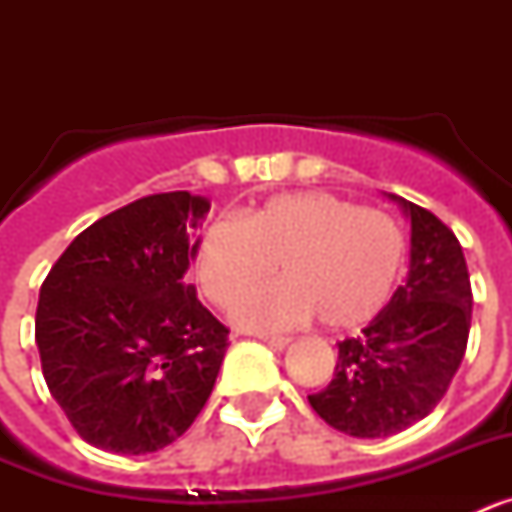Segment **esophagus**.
Wrapping results in <instances>:
<instances>
[{
  "label": "esophagus",
  "instance_id": "esophagus-1",
  "mask_svg": "<svg viewBox=\"0 0 512 512\" xmlns=\"http://www.w3.org/2000/svg\"><path fill=\"white\" fill-rule=\"evenodd\" d=\"M259 338L264 343H269V346H274V348H287L289 343H292V338H289V336H271V333H261Z\"/></svg>",
  "mask_w": 512,
  "mask_h": 512
}]
</instances>
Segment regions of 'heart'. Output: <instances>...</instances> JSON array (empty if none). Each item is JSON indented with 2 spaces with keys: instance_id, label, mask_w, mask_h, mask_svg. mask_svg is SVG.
Here are the masks:
<instances>
[{
  "instance_id": "obj_1",
  "label": "heart",
  "mask_w": 512,
  "mask_h": 512,
  "mask_svg": "<svg viewBox=\"0 0 512 512\" xmlns=\"http://www.w3.org/2000/svg\"><path fill=\"white\" fill-rule=\"evenodd\" d=\"M248 295L235 320L284 330L318 315L330 330L364 325L390 302L405 264V233L392 215L328 192L271 197L238 220L217 217L194 248V279L217 307Z\"/></svg>"
}]
</instances>
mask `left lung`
Instances as JSON below:
<instances>
[{"mask_svg":"<svg viewBox=\"0 0 512 512\" xmlns=\"http://www.w3.org/2000/svg\"><path fill=\"white\" fill-rule=\"evenodd\" d=\"M410 217L408 279L359 338L338 343L336 374L307 395L336 431L384 438L423 420L467 351L472 284L456 235L433 212L390 194Z\"/></svg>","mask_w":512,"mask_h":512,"instance_id":"obj_1","label":"left lung"}]
</instances>
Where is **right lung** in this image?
<instances>
[{"label": "right lung", "instance_id": "obj_1", "mask_svg": "<svg viewBox=\"0 0 512 512\" xmlns=\"http://www.w3.org/2000/svg\"><path fill=\"white\" fill-rule=\"evenodd\" d=\"M207 212L189 192L130 202L76 235L40 287L45 384L97 449H164L215 387L228 328L184 282Z\"/></svg>", "mask_w": 512, "mask_h": 512}]
</instances>
